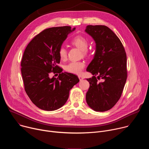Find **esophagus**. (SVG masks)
<instances>
[{
	"instance_id": "obj_1",
	"label": "esophagus",
	"mask_w": 149,
	"mask_h": 149,
	"mask_svg": "<svg viewBox=\"0 0 149 149\" xmlns=\"http://www.w3.org/2000/svg\"><path fill=\"white\" fill-rule=\"evenodd\" d=\"M78 78H79V79L80 81H82V80L84 79V78H83L81 75H79V76H78Z\"/></svg>"
}]
</instances>
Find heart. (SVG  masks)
I'll list each match as a JSON object with an SVG mask.
<instances>
[{
	"mask_svg": "<svg viewBox=\"0 0 149 149\" xmlns=\"http://www.w3.org/2000/svg\"><path fill=\"white\" fill-rule=\"evenodd\" d=\"M72 44L81 49L84 55L87 53V48L88 46V40L83 36H77L72 40ZM60 58L64 60L67 56V51L64 47H61L58 51ZM85 65L84 62L80 61H71L65 66V70L68 72L79 74Z\"/></svg>",
	"mask_w": 149,
	"mask_h": 149,
	"instance_id": "b5f03b06",
	"label": "heart"
}]
</instances>
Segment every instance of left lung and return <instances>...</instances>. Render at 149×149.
<instances>
[{
	"label": "left lung",
	"instance_id": "1",
	"mask_svg": "<svg viewBox=\"0 0 149 149\" xmlns=\"http://www.w3.org/2000/svg\"><path fill=\"white\" fill-rule=\"evenodd\" d=\"M95 43V51L87 71L92 78H86L90 86L86 101L95 111L113 108L119 100L127 79V56L117 36L104 25H88L85 30ZM97 77H96V76ZM103 79L98 82V79Z\"/></svg>",
	"mask_w": 149,
	"mask_h": 149
}]
</instances>
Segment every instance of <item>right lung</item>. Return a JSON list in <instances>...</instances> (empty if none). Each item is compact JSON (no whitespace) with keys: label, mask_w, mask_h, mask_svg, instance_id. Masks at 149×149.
I'll return each instance as SVG.
<instances>
[{"label":"right lung","mask_w":149,"mask_h":149,"mask_svg":"<svg viewBox=\"0 0 149 149\" xmlns=\"http://www.w3.org/2000/svg\"><path fill=\"white\" fill-rule=\"evenodd\" d=\"M75 30L71 26L54 27L37 35L26 47L21 61V72L25 91L39 109L54 111L62 107L70 91L79 81L74 74L62 72L59 48L69 33ZM51 72H59L58 77L50 78Z\"/></svg>","instance_id":"obj_1"}]
</instances>
